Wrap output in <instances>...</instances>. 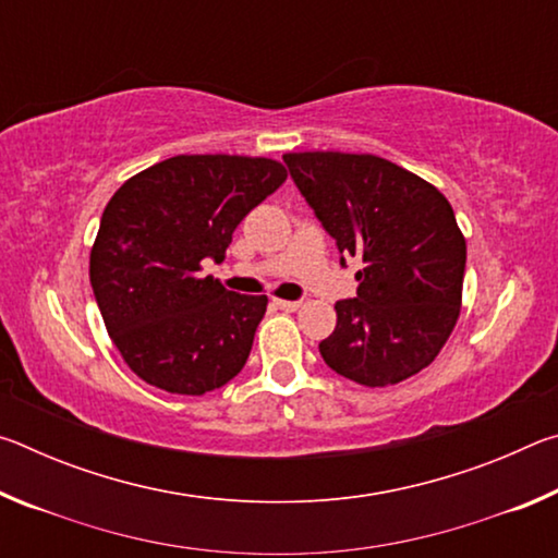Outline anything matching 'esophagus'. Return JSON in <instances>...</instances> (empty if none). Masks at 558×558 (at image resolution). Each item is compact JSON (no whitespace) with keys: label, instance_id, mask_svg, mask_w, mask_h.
Here are the masks:
<instances>
[{"label":"esophagus","instance_id":"obj_1","mask_svg":"<svg viewBox=\"0 0 558 558\" xmlns=\"http://www.w3.org/2000/svg\"><path fill=\"white\" fill-rule=\"evenodd\" d=\"M276 305L280 310H286V313H295V310L302 307V302H298V300H276Z\"/></svg>","mask_w":558,"mask_h":558}]
</instances>
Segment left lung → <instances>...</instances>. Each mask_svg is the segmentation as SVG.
<instances>
[{
	"label": "left lung",
	"mask_w": 558,
	"mask_h": 558,
	"mask_svg": "<svg viewBox=\"0 0 558 558\" xmlns=\"http://www.w3.org/2000/svg\"><path fill=\"white\" fill-rule=\"evenodd\" d=\"M356 270V298L339 300L335 332L319 342L329 369L362 386L418 374L448 342L462 305L465 235L450 202L426 179L376 155H282Z\"/></svg>",
	"instance_id": "left-lung-1"
}]
</instances>
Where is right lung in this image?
<instances>
[{"label":"right lung","instance_id":"1","mask_svg":"<svg viewBox=\"0 0 558 558\" xmlns=\"http://www.w3.org/2000/svg\"><path fill=\"white\" fill-rule=\"evenodd\" d=\"M286 177L268 157L177 155L112 194L90 248V286L140 379L202 396L243 369L268 298L226 290L202 276V263L226 258L235 226Z\"/></svg>","mask_w":558,"mask_h":558}]
</instances>
